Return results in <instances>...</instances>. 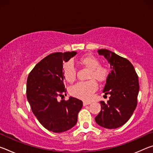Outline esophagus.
<instances>
[{"mask_svg": "<svg viewBox=\"0 0 153 153\" xmlns=\"http://www.w3.org/2000/svg\"><path fill=\"white\" fill-rule=\"evenodd\" d=\"M90 102H86V101H84V102H83V105L84 106H86V105H88L90 104Z\"/></svg>", "mask_w": 153, "mask_h": 153, "instance_id": "34e87169", "label": "esophagus"}]
</instances>
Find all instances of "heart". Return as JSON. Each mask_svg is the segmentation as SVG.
Here are the masks:
<instances>
[{
    "mask_svg": "<svg viewBox=\"0 0 153 153\" xmlns=\"http://www.w3.org/2000/svg\"><path fill=\"white\" fill-rule=\"evenodd\" d=\"M79 63L90 69L89 81L78 82L71 86L69 93L73 97L82 100H89L98 88L97 80L98 82H103L108 76V69L105 66L100 65L99 59L92 55L82 56L79 59ZM63 75L64 79L69 83L73 82L76 77V69L71 61L64 63L63 65Z\"/></svg>",
    "mask_w": 153,
    "mask_h": 153,
    "instance_id": "b5f03b06",
    "label": "heart"
}]
</instances>
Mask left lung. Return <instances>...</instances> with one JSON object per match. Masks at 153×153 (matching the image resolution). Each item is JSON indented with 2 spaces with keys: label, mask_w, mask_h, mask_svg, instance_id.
Returning <instances> with one entry per match:
<instances>
[{
  "label": "left lung",
  "mask_w": 153,
  "mask_h": 153,
  "mask_svg": "<svg viewBox=\"0 0 153 153\" xmlns=\"http://www.w3.org/2000/svg\"><path fill=\"white\" fill-rule=\"evenodd\" d=\"M98 53L110 64L111 73L103 89L105 94H110V97L107 102L100 101L101 110L95 121L105 128L115 129L125 124L136 109L138 77L128 59L107 49H100Z\"/></svg>",
  "instance_id": "obj_1"
}]
</instances>
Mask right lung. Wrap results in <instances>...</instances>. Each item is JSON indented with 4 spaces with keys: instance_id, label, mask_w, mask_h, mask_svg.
Returning a JSON list of instances; mask_svg holds the SVG:
<instances>
[{
    "instance_id": "obj_1",
    "label": "right lung",
    "mask_w": 153,
    "mask_h": 153,
    "mask_svg": "<svg viewBox=\"0 0 153 153\" xmlns=\"http://www.w3.org/2000/svg\"><path fill=\"white\" fill-rule=\"evenodd\" d=\"M77 52L55 53L36 65L27 80L26 93L33 113L48 130L61 133L76 125L83 102L77 98L58 100L63 97L65 88L63 63L67 62Z\"/></svg>"
}]
</instances>
